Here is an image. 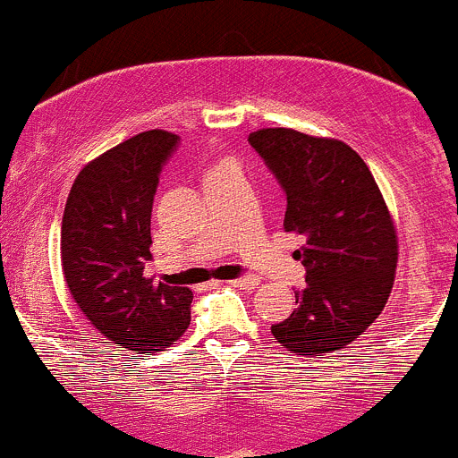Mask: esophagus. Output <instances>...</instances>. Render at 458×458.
<instances>
[{"mask_svg":"<svg viewBox=\"0 0 458 458\" xmlns=\"http://www.w3.org/2000/svg\"><path fill=\"white\" fill-rule=\"evenodd\" d=\"M230 286H234V288H246V291H252V288L259 286V277H255V275H246V277L230 279Z\"/></svg>","mask_w":458,"mask_h":458,"instance_id":"esophagus-1","label":"esophagus"}]
</instances>
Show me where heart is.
Wrapping results in <instances>:
<instances>
[{
    "label": "heart",
    "mask_w": 458,
    "mask_h": 458,
    "mask_svg": "<svg viewBox=\"0 0 458 458\" xmlns=\"http://www.w3.org/2000/svg\"><path fill=\"white\" fill-rule=\"evenodd\" d=\"M221 165H224V163H221ZM216 167H219V165H216Z\"/></svg>",
    "instance_id": "1"
}]
</instances>
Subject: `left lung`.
<instances>
[{
  "label": "left lung",
  "mask_w": 458,
  "mask_h": 458,
  "mask_svg": "<svg viewBox=\"0 0 458 458\" xmlns=\"http://www.w3.org/2000/svg\"><path fill=\"white\" fill-rule=\"evenodd\" d=\"M248 143L286 192L284 230L304 237L293 257L306 284L291 318L270 333L297 356L340 352L371 327L394 286L398 237L383 192L342 140L266 127Z\"/></svg>",
  "instance_id": "1"
}]
</instances>
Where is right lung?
<instances>
[{
  "mask_svg": "<svg viewBox=\"0 0 458 458\" xmlns=\"http://www.w3.org/2000/svg\"><path fill=\"white\" fill-rule=\"evenodd\" d=\"M179 136L149 130L106 149L73 181L62 216V273L84 318L118 349L161 353L190 324L192 291L145 277L152 203Z\"/></svg>",
  "mask_w": 458,
  "mask_h": 458,
  "instance_id": "1",
  "label": "right lung"
}]
</instances>
